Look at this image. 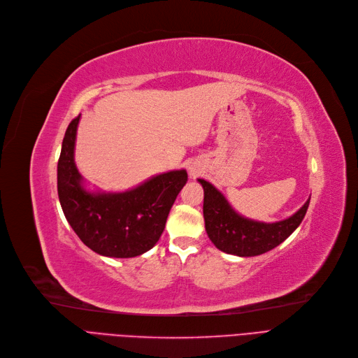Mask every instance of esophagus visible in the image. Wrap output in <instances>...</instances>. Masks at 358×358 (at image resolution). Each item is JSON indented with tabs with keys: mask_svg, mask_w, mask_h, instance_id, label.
Wrapping results in <instances>:
<instances>
[{
	"mask_svg": "<svg viewBox=\"0 0 358 358\" xmlns=\"http://www.w3.org/2000/svg\"><path fill=\"white\" fill-rule=\"evenodd\" d=\"M189 173H191L192 178H196V176L201 173V169H198V167H195V166H191V167H189Z\"/></svg>",
	"mask_w": 358,
	"mask_h": 358,
	"instance_id": "esophagus-1",
	"label": "esophagus"
}]
</instances>
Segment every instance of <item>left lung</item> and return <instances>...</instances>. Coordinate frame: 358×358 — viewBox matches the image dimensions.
I'll return each instance as SVG.
<instances>
[{
  "label": "left lung",
  "mask_w": 358,
  "mask_h": 358,
  "mask_svg": "<svg viewBox=\"0 0 358 358\" xmlns=\"http://www.w3.org/2000/svg\"><path fill=\"white\" fill-rule=\"evenodd\" d=\"M203 189V220L210 241L217 249L236 257H258L281 245L303 221L310 198L292 217L265 223L237 213L215 186L198 179Z\"/></svg>",
  "instance_id": "left-lung-1"
}]
</instances>
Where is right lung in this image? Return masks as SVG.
<instances>
[{
	"label": "right lung",
	"mask_w": 358,
	"mask_h": 358,
	"mask_svg": "<svg viewBox=\"0 0 358 358\" xmlns=\"http://www.w3.org/2000/svg\"><path fill=\"white\" fill-rule=\"evenodd\" d=\"M80 117L68 125L58 160V196L64 215L81 242L101 257H140L159 242L188 173L185 169L170 170L124 192L87 189L74 159Z\"/></svg>",
	"instance_id": "1"
}]
</instances>
